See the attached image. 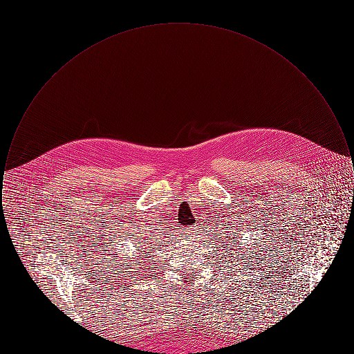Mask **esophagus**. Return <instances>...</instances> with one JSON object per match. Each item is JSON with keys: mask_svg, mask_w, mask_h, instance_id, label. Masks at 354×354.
Here are the masks:
<instances>
[{"mask_svg": "<svg viewBox=\"0 0 354 354\" xmlns=\"http://www.w3.org/2000/svg\"><path fill=\"white\" fill-rule=\"evenodd\" d=\"M187 231H188V232H194V231H192V230H189V228H188V230H187Z\"/></svg>", "mask_w": 354, "mask_h": 354, "instance_id": "34e87169", "label": "esophagus"}]
</instances>
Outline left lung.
I'll list each match as a JSON object with an SVG mask.
<instances>
[{
  "instance_id": "obj_1",
  "label": "left lung",
  "mask_w": 354,
  "mask_h": 354,
  "mask_svg": "<svg viewBox=\"0 0 354 354\" xmlns=\"http://www.w3.org/2000/svg\"><path fill=\"white\" fill-rule=\"evenodd\" d=\"M232 250H234V248H232ZM225 252L228 253V250H225ZM230 252H231V251H230Z\"/></svg>"
}]
</instances>
